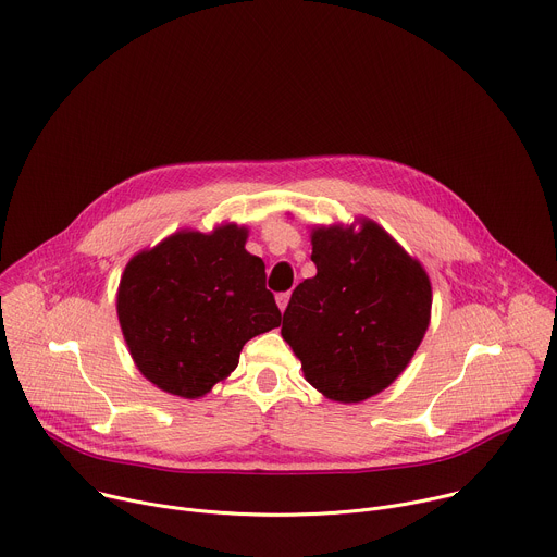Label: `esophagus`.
I'll return each instance as SVG.
<instances>
[{
    "label": "esophagus",
    "instance_id": "obj_1",
    "mask_svg": "<svg viewBox=\"0 0 557 557\" xmlns=\"http://www.w3.org/2000/svg\"><path fill=\"white\" fill-rule=\"evenodd\" d=\"M275 301H277L280 310L284 312V310H286V306H288V301H290V293H280V295L275 297Z\"/></svg>",
    "mask_w": 557,
    "mask_h": 557
}]
</instances>
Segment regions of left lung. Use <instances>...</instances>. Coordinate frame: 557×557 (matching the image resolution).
Instances as JSON below:
<instances>
[{
    "label": "left lung",
    "instance_id": "obj_1",
    "mask_svg": "<svg viewBox=\"0 0 557 557\" xmlns=\"http://www.w3.org/2000/svg\"><path fill=\"white\" fill-rule=\"evenodd\" d=\"M317 275L290 295L282 337L326 399L359 404L412 361L432 317L423 264L370 218L310 228Z\"/></svg>",
    "mask_w": 557,
    "mask_h": 557
}]
</instances>
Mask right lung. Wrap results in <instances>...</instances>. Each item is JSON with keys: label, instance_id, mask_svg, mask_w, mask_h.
<instances>
[{"label": "right lung", "instance_id": "add662e5", "mask_svg": "<svg viewBox=\"0 0 557 557\" xmlns=\"http://www.w3.org/2000/svg\"><path fill=\"white\" fill-rule=\"evenodd\" d=\"M247 226L181 228L125 267L116 314L138 372L168 394L200 399L240 361L243 346L280 326L264 262Z\"/></svg>", "mask_w": 557, "mask_h": 557}]
</instances>
